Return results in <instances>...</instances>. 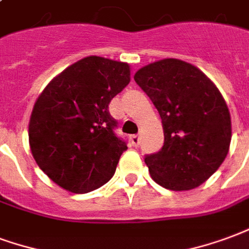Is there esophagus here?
<instances>
[{"mask_svg":"<svg viewBox=\"0 0 249 249\" xmlns=\"http://www.w3.org/2000/svg\"><path fill=\"white\" fill-rule=\"evenodd\" d=\"M130 141H131V144L134 147H138L141 144V137H139V135H132V137L130 138Z\"/></svg>","mask_w":249,"mask_h":249,"instance_id":"obj_1","label":"esophagus"}]
</instances>
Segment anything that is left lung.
<instances>
[{"label":"left lung","instance_id":"left-lung-1","mask_svg":"<svg viewBox=\"0 0 249 249\" xmlns=\"http://www.w3.org/2000/svg\"><path fill=\"white\" fill-rule=\"evenodd\" d=\"M135 82L162 118L164 143L144 157L151 178L172 191L200 186L224 162L231 117L217 87L184 61L167 58L138 70Z\"/></svg>","mask_w":249,"mask_h":249}]
</instances>
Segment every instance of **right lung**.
I'll return each instance as SVG.
<instances>
[{
    "label": "right lung",
    "mask_w": 249,
    "mask_h": 249,
    "mask_svg": "<svg viewBox=\"0 0 249 249\" xmlns=\"http://www.w3.org/2000/svg\"><path fill=\"white\" fill-rule=\"evenodd\" d=\"M130 83V66L102 57L78 61L45 87L33 108L29 142L53 182L86 194L107 183L127 142L108 105Z\"/></svg>",
    "instance_id": "add662e5"
}]
</instances>
